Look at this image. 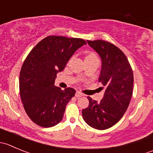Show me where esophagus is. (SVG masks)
Returning a JSON list of instances; mask_svg holds the SVG:
<instances>
[{
  "label": "esophagus",
  "mask_w": 153,
  "mask_h": 153,
  "mask_svg": "<svg viewBox=\"0 0 153 153\" xmlns=\"http://www.w3.org/2000/svg\"><path fill=\"white\" fill-rule=\"evenodd\" d=\"M81 96H83V94L81 93V92H76V93H75V97H76V98H80V97H81Z\"/></svg>",
  "instance_id": "34e87169"
}]
</instances>
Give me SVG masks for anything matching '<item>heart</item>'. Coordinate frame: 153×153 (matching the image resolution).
I'll use <instances>...</instances> for the list:
<instances>
[{"mask_svg":"<svg viewBox=\"0 0 153 153\" xmlns=\"http://www.w3.org/2000/svg\"><path fill=\"white\" fill-rule=\"evenodd\" d=\"M97 58L96 55H95L94 53H92V52H91V53H89L87 55H86V59H88V58Z\"/></svg>","mask_w":153,"mask_h":153,"instance_id":"obj_1","label":"heart"}]
</instances>
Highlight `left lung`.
<instances>
[{
	"instance_id": "obj_1",
	"label": "left lung",
	"mask_w": 153,
	"mask_h": 153,
	"mask_svg": "<svg viewBox=\"0 0 153 153\" xmlns=\"http://www.w3.org/2000/svg\"><path fill=\"white\" fill-rule=\"evenodd\" d=\"M101 58L99 82L104 86L100 102L88 96L89 106L82 110L84 121L96 129H108L120 121L127 109L133 90V72L124 52L102 40L87 41Z\"/></svg>"
}]
</instances>
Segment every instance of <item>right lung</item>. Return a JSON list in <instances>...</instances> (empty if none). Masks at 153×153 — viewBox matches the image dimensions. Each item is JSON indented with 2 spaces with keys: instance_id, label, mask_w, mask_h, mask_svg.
I'll return each instance as SVG.
<instances>
[{
  "instance_id": "right-lung-1",
  "label": "right lung",
  "mask_w": 153,
  "mask_h": 153,
  "mask_svg": "<svg viewBox=\"0 0 153 153\" xmlns=\"http://www.w3.org/2000/svg\"><path fill=\"white\" fill-rule=\"evenodd\" d=\"M84 44L81 38L52 35L40 41L27 55L20 72L19 89L24 109L35 124L51 127L62 120L75 90L55 86V78Z\"/></svg>"
}]
</instances>
